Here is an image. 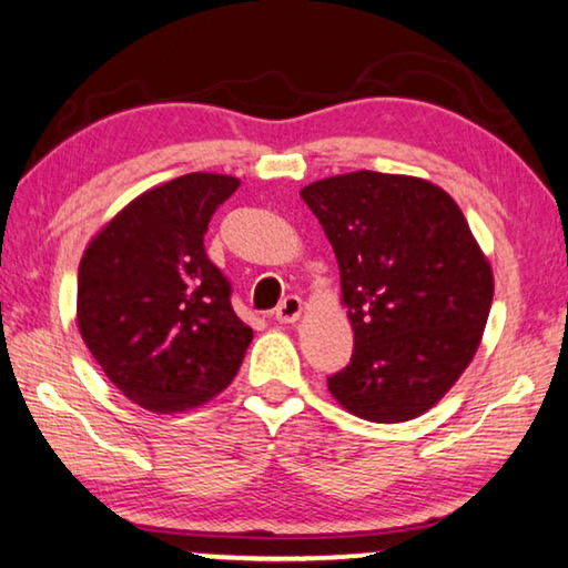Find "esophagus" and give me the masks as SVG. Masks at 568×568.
I'll list each match as a JSON object with an SVG mask.
<instances>
[{"instance_id": "esophagus-1", "label": "esophagus", "mask_w": 568, "mask_h": 568, "mask_svg": "<svg viewBox=\"0 0 568 568\" xmlns=\"http://www.w3.org/2000/svg\"><path fill=\"white\" fill-rule=\"evenodd\" d=\"M302 314V300L296 294L284 296V302L274 310V320L282 322V325H292V322L300 320Z\"/></svg>"}]
</instances>
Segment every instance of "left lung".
Returning <instances> with one entry per match:
<instances>
[{
  "mask_svg": "<svg viewBox=\"0 0 568 568\" xmlns=\"http://www.w3.org/2000/svg\"><path fill=\"white\" fill-rule=\"evenodd\" d=\"M300 195L333 243L355 333L329 394L375 424L429 412L475 357L495 290L459 205L432 182L371 170Z\"/></svg>",
  "mask_w": 568,
  "mask_h": 568,
  "instance_id": "1",
  "label": "left lung"
}]
</instances>
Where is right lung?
<instances>
[{
  "mask_svg": "<svg viewBox=\"0 0 568 568\" xmlns=\"http://www.w3.org/2000/svg\"><path fill=\"white\" fill-rule=\"evenodd\" d=\"M241 182L190 172L132 200L78 266V329L101 371L154 414L187 412L229 388L254 329L205 254L217 205Z\"/></svg>",
  "mask_w": 568,
  "mask_h": 568,
  "instance_id": "obj_1",
  "label": "right lung"
}]
</instances>
